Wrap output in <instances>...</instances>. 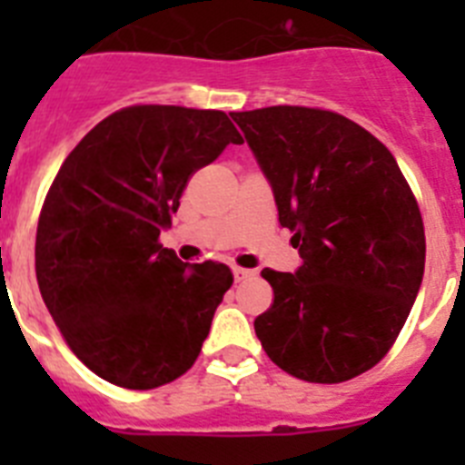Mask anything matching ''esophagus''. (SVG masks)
<instances>
[{"instance_id":"1","label":"esophagus","mask_w":465,"mask_h":465,"mask_svg":"<svg viewBox=\"0 0 465 465\" xmlns=\"http://www.w3.org/2000/svg\"><path fill=\"white\" fill-rule=\"evenodd\" d=\"M253 270H244V268H232V277H235V282H246V279L253 277Z\"/></svg>"}]
</instances>
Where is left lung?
I'll list each match as a JSON object with an SVG mask.
<instances>
[{"instance_id": "obj_1", "label": "left lung", "mask_w": 465, "mask_h": 465, "mask_svg": "<svg viewBox=\"0 0 465 465\" xmlns=\"http://www.w3.org/2000/svg\"><path fill=\"white\" fill-rule=\"evenodd\" d=\"M272 188L300 268L262 270L274 302L253 322L265 354L314 384L371 371L396 342L424 279L417 200L391 151L332 111L230 114Z\"/></svg>"}]
</instances>
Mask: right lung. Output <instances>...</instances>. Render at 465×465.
<instances>
[{"label": "right lung", "instance_id": "right-lung-1", "mask_svg": "<svg viewBox=\"0 0 465 465\" xmlns=\"http://www.w3.org/2000/svg\"><path fill=\"white\" fill-rule=\"evenodd\" d=\"M242 134L223 111L127 106L67 155L36 225V282L72 351L134 391L195 363L232 286L223 262H183L158 244L188 176Z\"/></svg>", "mask_w": 465, "mask_h": 465}]
</instances>
